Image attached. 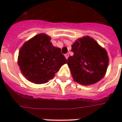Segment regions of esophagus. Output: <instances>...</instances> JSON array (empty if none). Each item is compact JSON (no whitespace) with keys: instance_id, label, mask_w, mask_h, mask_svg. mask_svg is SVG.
Returning <instances> with one entry per match:
<instances>
[{"instance_id":"obj_1","label":"esophagus","mask_w":122,"mask_h":122,"mask_svg":"<svg viewBox=\"0 0 122 122\" xmlns=\"http://www.w3.org/2000/svg\"><path fill=\"white\" fill-rule=\"evenodd\" d=\"M64 56H65V58H66V59L67 60V59L68 58V56H69V54H65Z\"/></svg>"}]
</instances>
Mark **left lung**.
<instances>
[{"label": "left lung", "mask_w": 122, "mask_h": 122, "mask_svg": "<svg viewBox=\"0 0 122 122\" xmlns=\"http://www.w3.org/2000/svg\"><path fill=\"white\" fill-rule=\"evenodd\" d=\"M71 47L74 55L68 57L67 64L75 81L88 86L104 77L109 65L105 49L89 36L78 39Z\"/></svg>", "instance_id": "obj_1"}]
</instances>
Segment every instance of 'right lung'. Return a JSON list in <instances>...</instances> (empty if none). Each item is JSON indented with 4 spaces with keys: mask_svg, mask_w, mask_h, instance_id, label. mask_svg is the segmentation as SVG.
<instances>
[{
    "mask_svg": "<svg viewBox=\"0 0 122 122\" xmlns=\"http://www.w3.org/2000/svg\"><path fill=\"white\" fill-rule=\"evenodd\" d=\"M51 37L39 34L22 45L17 64L23 75L30 82L42 84L55 76L60 67L66 63L61 49L52 45Z\"/></svg>",
    "mask_w": 122,
    "mask_h": 122,
    "instance_id": "1",
    "label": "right lung"
}]
</instances>
